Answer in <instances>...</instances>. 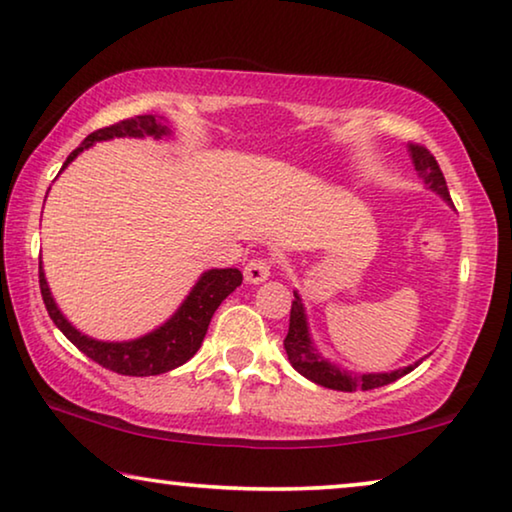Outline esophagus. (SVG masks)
Returning a JSON list of instances; mask_svg holds the SVG:
<instances>
[{
	"label": "esophagus",
	"mask_w": 512,
	"mask_h": 512,
	"mask_svg": "<svg viewBox=\"0 0 512 512\" xmlns=\"http://www.w3.org/2000/svg\"><path fill=\"white\" fill-rule=\"evenodd\" d=\"M270 270L272 261H268V258H251V261L244 265V279H247L249 284H261L270 277Z\"/></svg>",
	"instance_id": "esophagus-1"
}]
</instances>
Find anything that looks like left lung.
I'll use <instances>...</instances> for the list:
<instances>
[{
  "label": "left lung",
  "instance_id": "left-lung-1",
  "mask_svg": "<svg viewBox=\"0 0 512 512\" xmlns=\"http://www.w3.org/2000/svg\"><path fill=\"white\" fill-rule=\"evenodd\" d=\"M410 156L412 163H415V170L419 172V177L424 179V184H429L431 191H436L440 198L447 200L452 205L450 191H447L445 177L440 172L438 160L433 158V153L426 149V146L419 144H410ZM296 300L291 303V319H289V333L284 338V349L286 356H289L291 366L298 370L300 375L312 380L314 384H321L326 389H335V391H356V389H377L384 387V384H391L396 380H401L403 375H408L410 370L417 368L408 366L401 370H394V373H368V375H352L347 370H340L328 363L324 356H321L317 349H314L312 340H310V331H307V319H305V307L300 303L298 293H293Z\"/></svg>",
  "mask_w": 512,
  "mask_h": 512
}]
</instances>
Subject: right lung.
<instances>
[{"label":"right lung","instance_id":"obj_1","mask_svg":"<svg viewBox=\"0 0 512 512\" xmlns=\"http://www.w3.org/2000/svg\"><path fill=\"white\" fill-rule=\"evenodd\" d=\"M170 135L167 125L158 123L156 116L144 114L135 118H125V121H118L109 128H100L83 139L79 149L69 153L62 170L72 163V160L79 156L83 149L93 146L95 142H102V139L111 137H165ZM242 284V272L237 268H226V270H209L198 279V284L193 286V291L188 293V298L181 303L177 312L172 314V319H167L163 326L156 328V331L144 335V338L130 340V342H102L93 340L88 335L69 324V321L62 317V312L55 305L51 296V289H48L44 270H41L39 261V289L41 298H44V305L48 310V317L53 319V324L65 333V338L72 342L74 347H79L88 359L100 363L102 368L114 370L118 375H135V377H146V375H160L167 373V370L179 368L181 363H186L191 356L198 352L202 340H205V333L209 328V321H212L216 307H219L223 300H226L230 293H233L237 286Z\"/></svg>","mask_w":512,"mask_h":512}]
</instances>
